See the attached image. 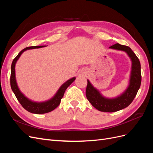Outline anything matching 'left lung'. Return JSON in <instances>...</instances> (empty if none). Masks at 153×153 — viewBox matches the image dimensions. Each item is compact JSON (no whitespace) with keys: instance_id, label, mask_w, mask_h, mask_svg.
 Returning a JSON list of instances; mask_svg holds the SVG:
<instances>
[{"instance_id":"left-lung-1","label":"left lung","mask_w":153,"mask_h":153,"mask_svg":"<svg viewBox=\"0 0 153 153\" xmlns=\"http://www.w3.org/2000/svg\"><path fill=\"white\" fill-rule=\"evenodd\" d=\"M110 48L124 51L130 57L132 61L131 72L129 80V85L124 92L115 98H105L101 95L100 92L91 85L87 80L85 94L87 100L91 105L101 112H114L127 107L131 103L136 96L141 84V67L139 59L131 49L128 46L119 43L110 47Z\"/></svg>"}]
</instances>
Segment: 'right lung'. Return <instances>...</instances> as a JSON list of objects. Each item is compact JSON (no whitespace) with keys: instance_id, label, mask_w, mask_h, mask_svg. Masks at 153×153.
I'll return each mask as SVG.
<instances>
[{"instance_id":"add662e5","label":"right lung","mask_w":153,"mask_h":153,"mask_svg":"<svg viewBox=\"0 0 153 153\" xmlns=\"http://www.w3.org/2000/svg\"><path fill=\"white\" fill-rule=\"evenodd\" d=\"M44 47V46H34V47H28L24 49H23L21 52L18 54L17 56L13 59L11 64V77H10V84L11 89L15 94L16 98L18 101H19L21 105L24 107L26 110L32 114H46L51 112L55 108H57L61 103V99L64 96V92L66 90L67 88L75 80V77H73L71 79L68 80L62 86L60 87V89L58 90L57 92L54 97L50 100L45 101V102L41 103H36L33 102L23 94L19 90L16 84V78H15V64L17 61V60L19 59L21 54L24 52V51L29 50V49H34V48H38Z\"/></svg>"}]
</instances>
